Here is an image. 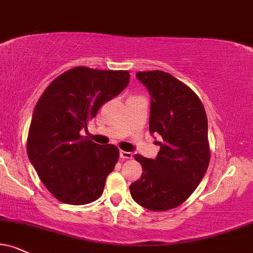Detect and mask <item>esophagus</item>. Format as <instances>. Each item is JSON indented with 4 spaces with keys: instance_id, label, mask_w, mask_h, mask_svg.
<instances>
[{
    "instance_id": "esophagus-1",
    "label": "esophagus",
    "mask_w": 253,
    "mask_h": 253,
    "mask_svg": "<svg viewBox=\"0 0 253 253\" xmlns=\"http://www.w3.org/2000/svg\"><path fill=\"white\" fill-rule=\"evenodd\" d=\"M120 157L122 158V160H131V158H132V152H127V151L122 150L120 152Z\"/></svg>"
}]
</instances>
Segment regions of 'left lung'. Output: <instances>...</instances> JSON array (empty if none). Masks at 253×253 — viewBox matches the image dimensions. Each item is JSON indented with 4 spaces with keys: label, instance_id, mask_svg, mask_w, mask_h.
Wrapping results in <instances>:
<instances>
[{
    "label": "left lung",
    "instance_id": "1",
    "mask_svg": "<svg viewBox=\"0 0 253 253\" xmlns=\"http://www.w3.org/2000/svg\"><path fill=\"white\" fill-rule=\"evenodd\" d=\"M136 77L151 97L149 130L163 141L156 142L161 149L155 160L135 155L143 172L130 193L143 208L167 211L185 202L207 172V114L198 96L172 75L155 70Z\"/></svg>",
    "mask_w": 253,
    "mask_h": 253
}]
</instances>
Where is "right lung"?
<instances>
[{"label":"right lung","mask_w":253,"mask_h":253,"mask_svg":"<svg viewBox=\"0 0 253 253\" xmlns=\"http://www.w3.org/2000/svg\"><path fill=\"white\" fill-rule=\"evenodd\" d=\"M129 82V71L77 67L60 75L41 96L29 127L28 157L58 201L83 205L101 197L120 151L80 132Z\"/></svg>","instance_id":"add662e5"}]
</instances>
